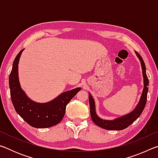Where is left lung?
<instances>
[{
	"label": "left lung",
	"instance_id": "8db88e82",
	"mask_svg": "<svg viewBox=\"0 0 158 158\" xmlns=\"http://www.w3.org/2000/svg\"><path fill=\"white\" fill-rule=\"evenodd\" d=\"M135 53L141 62L143 77L144 86L139 102L138 103V105L136 106V108L134 109L132 112H130V113L120 118H118L112 120V121H109V120L102 119L100 117L98 116V115L95 112V105L94 99L93 98L92 95L89 93V99L90 116H91L92 121L94 122V123L95 125H97L98 126L108 130H122L125 129V128L127 127L128 126H130L132 123L135 122L136 120L139 117L141 113H142L144 107H145L146 106L147 100V93H148V77L146 75V65L142 57H141L139 53H138L137 52H135Z\"/></svg>",
	"mask_w": 158,
	"mask_h": 158
}]
</instances>
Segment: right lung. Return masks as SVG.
<instances>
[{"mask_svg": "<svg viewBox=\"0 0 158 158\" xmlns=\"http://www.w3.org/2000/svg\"><path fill=\"white\" fill-rule=\"evenodd\" d=\"M23 51V49L21 50L16 56L9 77L10 96L13 106L17 113L31 126L36 128L52 127L62 121L67 105L81 90V88L61 93L49 102L38 103L31 100L21 89L19 80L18 64Z\"/></svg>", "mask_w": 158, "mask_h": 158, "instance_id": "obj_1", "label": "right lung"}]
</instances>
